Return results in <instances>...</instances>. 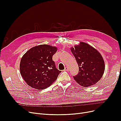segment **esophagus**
Segmentation results:
<instances>
[{
	"label": "esophagus",
	"mask_w": 121,
	"mask_h": 121,
	"mask_svg": "<svg viewBox=\"0 0 121 121\" xmlns=\"http://www.w3.org/2000/svg\"><path fill=\"white\" fill-rule=\"evenodd\" d=\"M69 68L68 67H66L65 68L64 71H69Z\"/></svg>",
	"instance_id": "obj_1"
}]
</instances>
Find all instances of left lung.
<instances>
[{"label":"left lung","mask_w":121,"mask_h":121,"mask_svg":"<svg viewBox=\"0 0 121 121\" xmlns=\"http://www.w3.org/2000/svg\"><path fill=\"white\" fill-rule=\"evenodd\" d=\"M79 66L78 74L74 76L75 81L85 87L95 84L104 73V62L98 51L85 43L80 42L71 48Z\"/></svg>","instance_id":"8db88e82"}]
</instances>
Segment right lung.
I'll return each instance as SVG.
<instances>
[{"instance_id":"obj_1","label":"right lung","mask_w":121,"mask_h":121,"mask_svg":"<svg viewBox=\"0 0 121 121\" xmlns=\"http://www.w3.org/2000/svg\"><path fill=\"white\" fill-rule=\"evenodd\" d=\"M57 48L42 44L32 48L25 53L20 62L22 77L30 87L43 90L56 80L61 72L56 68L52 56Z\"/></svg>"}]
</instances>
